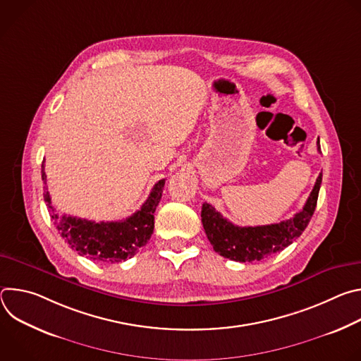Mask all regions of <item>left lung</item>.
Masks as SVG:
<instances>
[{
  "instance_id": "1",
  "label": "left lung",
  "mask_w": 361,
  "mask_h": 361,
  "mask_svg": "<svg viewBox=\"0 0 361 361\" xmlns=\"http://www.w3.org/2000/svg\"><path fill=\"white\" fill-rule=\"evenodd\" d=\"M322 180L323 173L317 177L313 191L308 195L302 210L295 213L293 219L277 224L238 227L216 212L212 204L204 202L201 209V221L214 251L226 259L240 263L260 262L271 254L280 252L300 237L310 223L317 205Z\"/></svg>"
}]
</instances>
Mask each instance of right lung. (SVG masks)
I'll use <instances>...</instances> for the list:
<instances>
[{
  "mask_svg": "<svg viewBox=\"0 0 361 361\" xmlns=\"http://www.w3.org/2000/svg\"><path fill=\"white\" fill-rule=\"evenodd\" d=\"M41 173L44 184H47L44 161ZM164 184L166 180H160L152 187L141 209L120 221L95 223L66 214L61 216L56 213L51 204L47 187L44 190V201L60 235L74 251L94 262L120 263L131 259L138 248L148 243L154 230V213L161 200Z\"/></svg>",
  "mask_w": 361,
  "mask_h": 361,
  "instance_id": "right-lung-1",
  "label": "right lung"
}]
</instances>
